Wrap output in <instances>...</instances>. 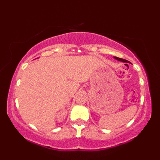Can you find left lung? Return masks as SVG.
<instances>
[{
	"mask_svg": "<svg viewBox=\"0 0 160 160\" xmlns=\"http://www.w3.org/2000/svg\"><path fill=\"white\" fill-rule=\"evenodd\" d=\"M115 59H116L119 61H121V62H128V61L127 60H124V59H122V58H118V57H114Z\"/></svg>",
	"mask_w": 160,
	"mask_h": 160,
	"instance_id": "1",
	"label": "left lung"
}]
</instances>
